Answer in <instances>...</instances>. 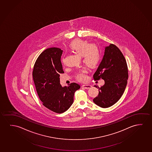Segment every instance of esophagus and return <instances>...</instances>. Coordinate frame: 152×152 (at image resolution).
<instances>
[{"mask_svg":"<svg viewBox=\"0 0 152 152\" xmlns=\"http://www.w3.org/2000/svg\"><path fill=\"white\" fill-rule=\"evenodd\" d=\"M82 86L83 88H85L86 89H89V88H91L92 87V86H90V85H86V84L83 85Z\"/></svg>","mask_w":152,"mask_h":152,"instance_id":"obj_1","label":"esophagus"}]
</instances>
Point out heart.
<instances>
[{
	"label": "heart",
	"mask_w": 152,
	"mask_h": 152,
	"mask_svg": "<svg viewBox=\"0 0 152 152\" xmlns=\"http://www.w3.org/2000/svg\"><path fill=\"white\" fill-rule=\"evenodd\" d=\"M71 51L81 56L82 61L90 68H94L99 64L101 58V51L99 47L95 44H90L88 42L82 39H76L69 45ZM86 73L82 70L76 75L77 79L80 82L86 80Z\"/></svg>",
	"instance_id": "b5f03b06"
}]
</instances>
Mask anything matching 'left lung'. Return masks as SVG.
I'll list each match as a JSON object with an SVG mask.
<instances>
[{
  "label": "left lung",
  "instance_id": "1",
  "mask_svg": "<svg viewBox=\"0 0 152 152\" xmlns=\"http://www.w3.org/2000/svg\"><path fill=\"white\" fill-rule=\"evenodd\" d=\"M128 72L126 60L120 49L112 44L106 46L103 59L93 75L95 80L101 78L105 84L101 88L98 86L99 95L93 99L94 103L102 108L117 103L126 88Z\"/></svg>",
  "mask_w": 152,
  "mask_h": 152
}]
</instances>
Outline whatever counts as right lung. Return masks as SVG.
Instances as JSON below:
<instances>
[{
    "label": "right lung",
    "instance_id": "1",
    "mask_svg": "<svg viewBox=\"0 0 152 152\" xmlns=\"http://www.w3.org/2000/svg\"><path fill=\"white\" fill-rule=\"evenodd\" d=\"M62 50L57 47L45 49L39 56L34 66L33 77L39 98L43 105L56 113H64L73 103L78 84L68 86L60 83V74L64 73L61 63Z\"/></svg>",
    "mask_w": 152,
    "mask_h": 152
}]
</instances>
